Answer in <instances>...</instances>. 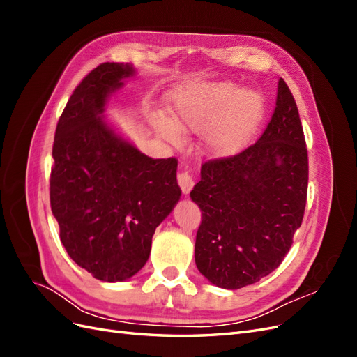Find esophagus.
<instances>
[{
    "label": "esophagus",
    "mask_w": 357,
    "mask_h": 357,
    "mask_svg": "<svg viewBox=\"0 0 357 357\" xmlns=\"http://www.w3.org/2000/svg\"><path fill=\"white\" fill-rule=\"evenodd\" d=\"M177 180H178V185L183 190V193H189L193 188V185H195V180H193V176L192 172L189 169H181L178 174H177Z\"/></svg>",
    "instance_id": "34e87169"
}]
</instances>
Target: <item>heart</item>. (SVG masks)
Returning a JSON list of instances; mask_svg holds the SVG:
<instances>
[{"instance_id":"1","label":"heart","mask_w":357,"mask_h":357,"mask_svg":"<svg viewBox=\"0 0 357 357\" xmlns=\"http://www.w3.org/2000/svg\"><path fill=\"white\" fill-rule=\"evenodd\" d=\"M171 114L186 131L204 132L211 127L208 149L214 155L229 156L240 152L255 134L264 116V100L253 91H240L229 83L188 86L172 92ZM175 126L158 122L159 132L178 143L181 135Z\"/></svg>"}]
</instances>
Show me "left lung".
<instances>
[{
  "label": "left lung",
  "mask_w": 357,
  "mask_h": 357,
  "mask_svg": "<svg viewBox=\"0 0 357 357\" xmlns=\"http://www.w3.org/2000/svg\"><path fill=\"white\" fill-rule=\"evenodd\" d=\"M308 152L294 95L278 80L275 109L257 142L204 162L190 198L202 211L195 262L215 286L241 289L282 264L302 223Z\"/></svg>",
  "instance_id": "1"
}]
</instances>
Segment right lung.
<instances>
[{"mask_svg": "<svg viewBox=\"0 0 357 357\" xmlns=\"http://www.w3.org/2000/svg\"><path fill=\"white\" fill-rule=\"evenodd\" d=\"M129 63L104 62L77 84L55 132L50 207L73 261L102 282H123L147 262L152 236L181 189L176 158L152 159L100 116Z\"/></svg>", "mask_w": 357, "mask_h": 357, "instance_id": "add662e5", "label": "right lung"}]
</instances>
